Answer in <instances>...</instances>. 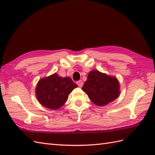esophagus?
I'll list each match as a JSON object with an SVG mask.
<instances>
[{
    "label": "esophagus",
    "instance_id": "obj_1",
    "mask_svg": "<svg viewBox=\"0 0 155 155\" xmlns=\"http://www.w3.org/2000/svg\"><path fill=\"white\" fill-rule=\"evenodd\" d=\"M77 84H78V86L79 87H82L83 85V81H78L77 82Z\"/></svg>",
    "mask_w": 155,
    "mask_h": 155
}]
</instances>
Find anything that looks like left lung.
Wrapping results in <instances>:
<instances>
[{
	"instance_id": "8db88e82",
	"label": "left lung",
	"mask_w": 155,
	"mask_h": 155,
	"mask_svg": "<svg viewBox=\"0 0 155 155\" xmlns=\"http://www.w3.org/2000/svg\"><path fill=\"white\" fill-rule=\"evenodd\" d=\"M91 101L97 106H105L120 95V84L115 77L97 70L90 71L82 88Z\"/></svg>"
}]
</instances>
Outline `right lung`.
<instances>
[{
    "label": "right lung",
    "mask_w": 155,
    "mask_h": 155,
    "mask_svg": "<svg viewBox=\"0 0 155 155\" xmlns=\"http://www.w3.org/2000/svg\"><path fill=\"white\" fill-rule=\"evenodd\" d=\"M77 87L71 78H63L54 73L38 81L35 89L36 97L43 107L57 110L63 106L69 94Z\"/></svg>",
    "instance_id": "obj_1"
}]
</instances>
